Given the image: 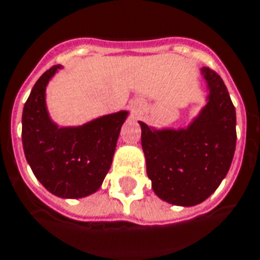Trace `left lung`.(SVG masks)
<instances>
[{
	"label": "left lung",
	"instance_id": "left-lung-1",
	"mask_svg": "<svg viewBox=\"0 0 260 260\" xmlns=\"http://www.w3.org/2000/svg\"><path fill=\"white\" fill-rule=\"evenodd\" d=\"M207 105L185 128L157 130L140 122L151 188L161 200L193 207L219 188L236 146V113L223 79L201 68Z\"/></svg>",
	"mask_w": 260,
	"mask_h": 260
}]
</instances>
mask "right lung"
Listing matches in <instances>:
<instances>
[{
  "instance_id": "1",
  "label": "right lung",
  "mask_w": 260,
  "mask_h": 260,
  "mask_svg": "<svg viewBox=\"0 0 260 260\" xmlns=\"http://www.w3.org/2000/svg\"><path fill=\"white\" fill-rule=\"evenodd\" d=\"M60 68L45 71L30 91L22 111V147L33 174L47 190L63 199H80L101 188L128 113L59 127L48 114L45 88Z\"/></svg>"
}]
</instances>
